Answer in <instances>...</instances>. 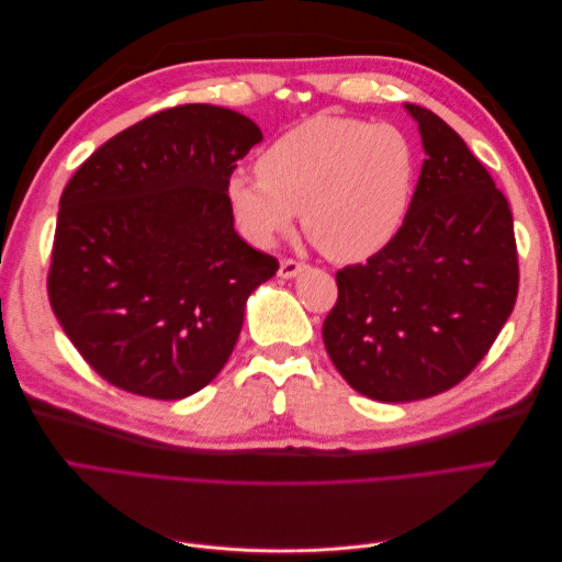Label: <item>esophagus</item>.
Returning <instances> with one entry per match:
<instances>
[{"mask_svg":"<svg viewBox=\"0 0 562 562\" xmlns=\"http://www.w3.org/2000/svg\"><path fill=\"white\" fill-rule=\"evenodd\" d=\"M304 269H307V265H304V262L293 260V258H285V260H281L279 277H283V279H293V277H297L300 271H304Z\"/></svg>","mask_w":562,"mask_h":562,"instance_id":"obj_1","label":"esophagus"}]
</instances>
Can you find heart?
I'll return each instance as SVG.
<instances>
[{
    "instance_id": "b5f03b06",
    "label": "heart",
    "mask_w": 562,
    "mask_h": 562,
    "mask_svg": "<svg viewBox=\"0 0 562 562\" xmlns=\"http://www.w3.org/2000/svg\"><path fill=\"white\" fill-rule=\"evenodd\" d=\"M415 187L417 149L403 128L316 114L260 151L258 173L234 171L225 194L252 246H274L302 211L326 258L361 262L396 239Z\"/></svg>"
}]
</instances>
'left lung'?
<instances>
[{"mask_svg":"<svg viewBox=\"0 0 562 562\" xmlns=\"http://www.w3.org/2000/svg\"><path fill=\"white\" fill-rule=\"evenodd\" d=\"M415 116L427 159L396 239L337 271L323 321L330 361L359 394L407 403L462 382L518 297L506 196L467 143L427 108Z\"/></svg>","mask_w":562,"mask_h":562,"instance_id":"obj_1","label":"left lung"}]
</instances>
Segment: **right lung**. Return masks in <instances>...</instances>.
<instances>
[{
    "label": "right lung",
    "mask_w": 562,
    "mask_h": 562,
    "mask_svg": "<svg viewBox=\"0 0 562 562\" xmlns=\"http://www.w3.org/2000/svg\"><path fill=\"white\" fill-rule=\"evenodd\" d=\"M262 140L248 116L178 105L116 133L65 184L48 302L100 378L178 401L232 356L279 260L234 232L225 184Z\"/></svg>",
    "instance_id": "add662e5"
}]
</instances>
